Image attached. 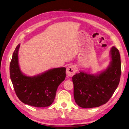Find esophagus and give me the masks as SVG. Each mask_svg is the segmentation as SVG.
<instances>
[{
  "instance_id": "esophagus-1",
  "label": "esophagus",
  "mask_w": 129,
  "mask_h": 129,
  "mask_svg": "<svg viewBox=\"0 0 129 129\" xmlns=\"http://www.w3.org/2000/svg\"><path fill=\"white\" fill-rule=\"evenodd\" d=\"M76 72V69L74 66L73 65H70L67 68V71H66V73L67 75L69 77L73 76L74 74Z\"/></svg>"
}]
</instances>
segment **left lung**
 Instances as JSON below:
<instances>
[{
  "label": "left lung",
  "instance_id": "left-lung-1",
  "mask_svg": "<svg viewBox=\"0 0 129 129\" xmlns=\"http://www.w3.org/2000/svg\"><path fill=\"white\" fill-rule=\"evenodd\" d=\"M111 61L106 69L98 74L80 71L72 77L74 96L82 108L99 107L108 101L117 88L121 75L120 56L118 49H111Z\"/></svg>",
  "mask_w": 129,
  "mask_h": 129
}]
</instances>
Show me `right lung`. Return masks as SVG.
<instances>
[{
	"label": "right lung",
	"mask_w": 129,
	"mask_h": 129,
	"mask_svg": "<svg viewBox=\"0 0 129 129\" xmlns=\"http://www.w3.org/2000/svg\"><path fill=\"white\" fill-rule=\"evenodd\" d=\"M17 45L10 64V75L17 97L24 104L36 107H45L54 101L58 87L66 77V68H58L34 76L22 73L18 63Z\"/></svg>",
	"instance_id": "1"
}]
</instances>
